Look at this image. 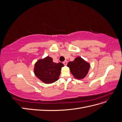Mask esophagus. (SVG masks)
<instances>
[{
    "instance_id": "esophagus-1",
    "label": "esophagus",
    "mask_w": 122,
    "mask_h": 122,
    "mask_svg": "<svg viewBox=\"0 0 122 122\" xmlns=\"http://www.w3.org/2000/svg\"><path fill=\"white\" fill-rule=\"evenodd\" d=\"M62 63L64 64V65L66 66V65H67V64H68V61H65L63 62H62Z\"/></svg>"
}]
</instances>
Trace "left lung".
I'll return each mask as SVG.
<instances>
[{
    "instance_id": "left-lung-1",
    "label": "left lung",
    "mask_w": 122,
    "mask_h": 122,
    "mask_svg": "<svg viewBox=\"0 0 122 122\" xmlns=\"http://www.w3.org/2000/svg\"><path fill=\"white\" fill-rule=\"evenodd\" d=\"M67 66L75 78L78 79L84 78L90 68V64L80 57H77L74 61L69 62Z\"/></svg>"
}]
</instances>
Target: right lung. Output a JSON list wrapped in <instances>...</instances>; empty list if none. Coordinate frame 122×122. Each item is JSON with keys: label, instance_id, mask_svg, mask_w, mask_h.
I'll list each match as a JSON object with an SVG mask.
<instances>
[{"label": "right lung", "instance_id": "right-lung-1", "mask_svg": "<svg viewBox=\"0 0 122 122\" xmlns=\"http://www.w3.org/2000/svg\"><path fill=\"white\" fill-rule=\"evenodd\" d=\"M64 65L61 62H53L52 58L47 56L39 60L35 66L36 76L45 83H51L57 81Z\"/></svg>", "mask_w": 122, "mask_h": 122}]
</instances>
